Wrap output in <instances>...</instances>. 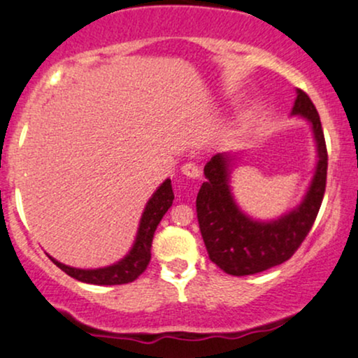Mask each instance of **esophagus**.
<instances>
[{"mask_svg": "<svg viewBox=\"0 0 358 358\" xmlns=\"http://www.w3.org/2000/svg\"><path fill=\"white\" fill-rule=\"evenodd\" d=\"M182 173L185 176H190V178H199V176L202 175V168L196 165V163L188 162L182 166Z\"/></svg>", "mask_w": 358, "mask_h": 358, "instance_id": "1", "label": "esophagus"}]
</instances>
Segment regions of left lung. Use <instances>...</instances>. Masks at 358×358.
Masks as SVG:
<instances>
[{
    "label": "left lung",
    "instance_id": "left-lung-1",
    "mask_svg": "<svg viewBox=\"0 0 358 358\" xmlns=\"http://www.w3.org/2000/svg\"><path fill=\"white\" fill-rule=\"evenodd\" d=\"M293 114L313 124L318 166L310 192L296 210L276 222H254L234 203L229 190V156L213 155L203 168L207 182L196 195V217L213 264L232 276H249L282 264L306 239L322 207L327 188L328 151L318 110L305 90H298Z\"/></svg>",
    "mask_w": 358,
    "mask_h": 358
}]
</instances>
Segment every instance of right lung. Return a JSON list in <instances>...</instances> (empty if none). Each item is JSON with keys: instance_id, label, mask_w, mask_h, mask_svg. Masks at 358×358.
I'll list each match as a JSON object with an SVG mask.
<instances>
[{"instance_id": "add662e5", "label": "right lung", "mask_w": 358, "mask_h": 358, "mask_svg": "<svg viewBox=\"0 0 358 358\" xmlns=\"http://www.w3.org/2000/svg\"><path fill=\"white\" fill-rule=\"evenodd\" d=\"M173 188H171V180H166L155 195L151 196L148 202L145 212H143L141 224H139V231L136 242H134L133 249L127 256L119 261L117 264L109 266V268L101 269H76L71 266H65L62 262L52 259L53 264L60 268L69 276L77 279V281L89 282V285H99V286H114V285H126V282H133L134 279L141 276L145 269L150 264L151 259V242L156 227H158L159 220L163 219L168 208L173 203Z\"/></svg>"}]
</instances>
